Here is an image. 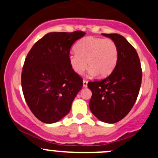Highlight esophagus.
Here are the masks:
<instances>
[{
  "mask_svg": "<svg viewBox=\"0 0 158 158\" xmlns=\"http://www.w3.org/2000/svg\"><path fill=\"white\" fill-rule=\"evenodd\" d=\"M83 86L85 88L87 87V86H88V81H85V80L83 81Z\"/></svg>",
  "mask_w": 158,
  "mask_h": 158,
  "instance_id": "34e87169",
  "label": "esophagus"
}]
</instances>
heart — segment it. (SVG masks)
<instances>
[{
    "instance_id": "obj_1",
    "label": "heart",
    "mask_w": 158,
    "mask_h": 158,
    "mask_svg": "<svg viewBox=\"0 0 158 158\" xmlns=\"http://www.w3.org/2000/svg\"><path fill=\"white\" fill-rule=\"evenodd\" d=\"M75 51L69 54L68 61L73 71L78 75L82 74L89 65V74L105 77L112 73L118 62V47L111 39L84 38L77 43Z\"/></svg>"
}]
</instances>
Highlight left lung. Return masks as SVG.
I'll return each mask as SVG.
<instances>
[{
    "mask_svg": "<svg viewBox=\"0 0 158 158\" xmlns=\"http://www.w3.org/2000/svg\"><path fill=\"white\" fill-rule=\"evenodd\" d=\"M116 43L118 58L109 76L100 81H90L89 108L100 121L115 123L127 115L137 100L142 84V68L136 50L118 34H103Z\"/></svg>",
    "mask_w": 158,
    "mask_h": 158,
    "instance_id": "obj_1",
    "label": "left lung"
}]
</instances>
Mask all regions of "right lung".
Segmentation results:
<instances>
[{
  "mask_svg": "<svg viewBox=\"0 0 158 158\" xmlns=\"http://www.w3.org/2000/svg\"><path fill=\"white\" fill-rule=\"evenodd\" d=\"M85 32H50L27 54L21 74L23 96L29 108L45 123H54L68 114L83 86L81 77L69 65L71 46Z\"/></svg>",
  "mask_w": 158,
  "mask_h": 158,
  "instance_id": "add662e5",
  "label": "right lung"
}]
</instances>
